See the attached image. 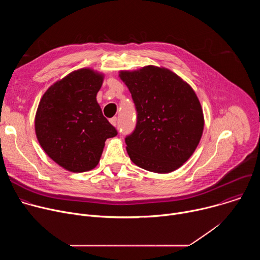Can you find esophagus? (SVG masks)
Masks as SVG:
<instances>
[{
  "mask_svg": "<svg viewBox=\"0 0 260 260\" xmlns=\"http://www.w3.org/2000/svg\"><path fill=\"white\" fill-rule=\"evenodd\" d=\"M110 123L112 124L113 126H116V125H117V118H116V117L111 118V119H110Z\"/></svg>",
  "mask_w": 260,
  "mask_h": 260,
  "instance_id": "1",
  "label": "esophagus"
}]
</instances>
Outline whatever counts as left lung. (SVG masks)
<instances>
[{
    "instance_id": "1",
    "label": "left lung",
    "mask_w": 260,
    "mask_h": 260,
    "mask_svg": "<svg viewBox=\"0 0 260 260\" xmlns=\"http://www.w3.org/2000/svg\"><path fill=\"white\" fill-rule=\"evenodd\" d=\"M137 109V125L125 138L126 151L138 167L158 174L171 173L196 151L205 119L192 87L176 73L146 66L120 71Z\"/></svg>"
}]
</instances>
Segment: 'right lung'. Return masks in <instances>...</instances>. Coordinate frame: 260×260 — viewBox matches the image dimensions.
I'll use <instances>...</instances> for the list:
<instances>
[{"instance_id":"obj_1","label":"right lung","mask_w":260,"mask_h":260,"mask_svg":"<svg viewBox=\"0 0 260 260\" xmlns=\"http://www.w3.org/2000/svg\"><path fill=\"white\" fill-rule=\"evenodd\" d=\"M104 77L89 68L73 71L45 91L37 109L35 132L39 144L69 172L94 169L106 140L117 135L96 101Z\"/></svg>"}]
</instances>
